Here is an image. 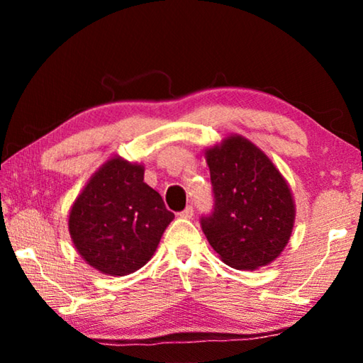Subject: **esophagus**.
Returning a JSON list of instances; mask_svg holds the SVG:
<instances>
[{
    "instance_id": "obj_1",
    "label": "esophagus",
    "mask_w": 363,
    "mask_h": 363,
    "mask_svg": "<svg viewBox=\"0 0 363 363\" xmlns=\"http://www.w3.org/2000/svg\"><path fill=\"white\" fill-rule=\"evenodd\" d=\"M179 216L181 218H184V219H190V218H192L194 216V206H186V208H184V210L179 213Z\"/></svg>"
}]
</instances>
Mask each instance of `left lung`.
Instances as JSON below:
<instances>
[{
  "instance_id": "1",
  "label": "left lung",
  "mask_w": 363,
  "mask_h": 363,
  "mask_svg": "<svg viewBox=\"0 0 363 363\" xmlns=\"http://www.w3.org/2000/svg\"><path fill=\"white\" fill-rule=\"evenodd\" d=\"M213 211L201 230L227 266L257 269L272 262L290 240L294 203L274 163L242 136L206 150Z\"/></svg>"
}]
</instances>
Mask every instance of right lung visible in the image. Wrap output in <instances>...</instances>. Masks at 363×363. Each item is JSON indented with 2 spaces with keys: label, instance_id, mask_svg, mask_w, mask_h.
Wrapping results in <instances>:
<instances>
[{
  "label": "right lung",
  "instance_id": "1",
  "mask_svg": "<svg viewBox=\"0 0 363 363\" xmlns=\"http://www.w3.org/2000/svg\"><path fill=\"white\" fill-rule=\"evenodd\" d=\"M173 219L162 195L144 182V168L112 158L78 195L69 230L89 266L121 277L145 266Z\"/></svg>",
  "mask_w": 363,
  "mask_h": 363
}]
</instances>
